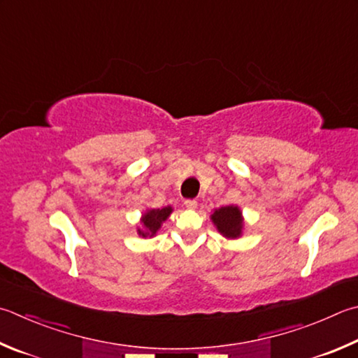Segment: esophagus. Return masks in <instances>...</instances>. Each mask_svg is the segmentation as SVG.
<instances>
[{
  "label": "esophagus",
  "mask_w": 358,
  "mask_h": 358,
  "mask_svg": "<svg viewBox=\"0 0 358 358\" xmlns=\"http://www.w3.org/2000/svg\"><path fill=\"white\" fill-rule=\"evenodd\" d=\"M185 206L187 208V210H196L197 201L196 200H185Z\"/></svg>",
  "instance_id": "1"
}]
</instances>
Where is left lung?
<instances>
[{"instance_id": "left-lung-1", "label": "left lung", "mask_w": 358, "mask_h": 358, "mask_svg": "<svg viewBox=\"0 0 358 358\" xmlns=\"http://www.w3.org/2000/svg\"><path fill=\"white\" fill-rule=\"evenodd\" d=\"M213 224L216 225L220 235L225 238H239L243 233V213L235 205L222 206L211 214Z\"/></svg>"}]
</instances>
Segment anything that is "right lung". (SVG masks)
Here are the masks:
<instances>
[{"label":"right lung","instance_id":"right-lung-1","mask_svg":"<svg viewBox=\"0 0 358 358\" xmlns=\"http://www.w3.org/2000/svg\"><path fill=\"white\" fill-rule=\"evenodd\" d=\"M172 213V206H164V208H158V210H148L144 216H142L141 222L144 229H139L138 233L139 236L147 238V236H155L157 231L161 229V225L164 220L171 216Z\"/></svg>","mask_w":358,"mask_h":358}]
</instances>
